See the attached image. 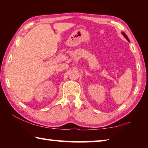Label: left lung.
Instances as JSON below:
<instances>
[{"instance_id":"obj_1","label":"left lung","mask_w":148,"mask_h":148,"mask_svg":"<svg viewBox=\"0 0 148 148\" xmlns=\"http://www.w3.org/2000/svg\"><path fill=\"white\" fill-rule=\"evenodd\" d=\"M123 36H124V37H125V38H126V39L127 40H128V41H129V38H128V37H127V35H126V34H125L124 33V32H123Z\"/></svg>"}]
</instances>
